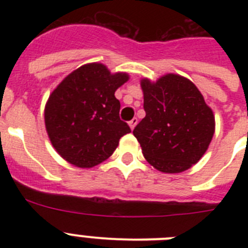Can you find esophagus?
Wrapping results in <instances>:
<instances>
[{
    "instance_id": "esophagus-1",
    "label": "esophagus",
    "mask_w": 248,
    "mask_h": 248,
    "mask_svg": "<svg viewBox=\"0 0 248 248\" xmlns=\"http://www.w3.org/2000/svg\"><path fill=\"white\" fill-rule=\"evenodd\" d=\"M137 124H138V119H137V118H133V119H131L130 122H129V126H130L131 130H133V129H134L135 126H137Z\"/></svg>"
}]
</instances>
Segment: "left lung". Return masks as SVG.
Returning a JSON list of instances; mask_svg holds the SVG:
<instances>
[{"label":"left lung","mask_w":248,"mask_h":248,"mask_svg":"<svg viewBox=\"0 0 248 248\" xmlns=\"http://www.w3.org/2000/svg\"><path fill=\"white\" fill-rule=\"evenodd\" d=\"M146 115L133 134L150 165L183 172L202 157L215 133V117L196 85L177 74L141 80Z\"/></svg>","instance_id":"left-lung-1"}]
</instances>
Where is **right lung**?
Wrapping results in <instances>:
<instances>
[{
    "instance_id": "obj_1",
    "label": "right lung",
    "mask_w": 248,
    "mask_h": 248,
    "mask_svg": "<svg viewBox=\"0 0 248 248\" xmlns=\"http://www.w3.org/2000/svg\"><path fill=\"white\" fill-rule=\"evenodd\" d=\"M129 76L111 74L102 63L84 64L68 74L48 98L45 123L61 156L78 168H93L108 159L123 135L130 133L120 120L114 93Z\"/></svg>"
}]
</instances>
